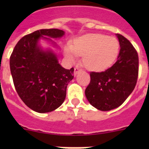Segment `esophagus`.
I'll use <instances>...</instances> for the list:
<instances>
[{"label": "esophagus", "instance_id": "esophagus-1", "mask_svg": "<svg viewBox=\"0 0 149 149\" xmlns=\"http://www.w3.org/2000/svg\"><path fill=\"white\" fill-rule=\"evenodd\" d=\"M81 71H82V69L77 68V67L74 68V75H77V74H78L80 72H81Z\"/></svg>", "mask_w": 149, "mask_h": 149}]
</instances>
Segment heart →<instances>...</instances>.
<instances>
[{"mask_svg":"<svg viewBox=\"0 0 149 149\" xmlns=\"http://www.w3.org/2000/svg\"><path fill=\"white\" fill-rule=\"evenodd\" d=\"M119 43L116 38L104 34H88L77 38L73 47L64 48V56L71 63L83 56L84 65L89 70L101 72L110 68L116 60Z\"/></svg>","mask_w":149,"mask_h":149,"instance_id":"obj_1","label":"heart"}]
</instances>
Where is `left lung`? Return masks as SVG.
Wrapping results in <instances>:
<instances>
[{
	"label": "left lung",
	"mask_w": 149,
	"mask_h": 149,
	"mask_svg": "<svg viewBox=\"0 0 149 149\" xmlns=\"http://www.w3.org/2000/svg\"><path fill=\"white\" fill-rule=\"evenodd\" d=\"M118 60L102 72H91V81L85 90L90 104L101 111H109L122 105L136 86L139 69L138 54L131 43L120 34Z\"/></svg>",
	"instance_id": "obj_1"
}]
</instances>
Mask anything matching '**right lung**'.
<instances>
[{"mask_svg":"<svg viewBox=\"0 0 149 149\" xmlns=\"http://www.w3.org/2000/svg\"><path fill=\"white\" fill-rule=\"evenodd\" d=\"M65 32L59 29H41L18 41L10 60V71L17 93L34 111L44 113L57 109L65 101L68 84L74 78V68L65 69L51 47L58 48L53 39Z\"/></svg>","mask_w":149,"mask_h":149,"instance_id":"obj_1","label":"right lung"}]
</instances>
